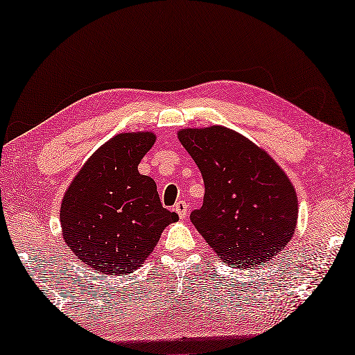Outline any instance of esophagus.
<instances>
[{
	"instance_id": "obj_1",
	"label": "esophagus",
	"mask_w": 355,
	"mask_h": 355,
	"mask_svg": "<svg viewBox=\"0 0 355 355\" xmlns=\"http://www.w3.org/2000/svg\"><path fill=\"white\" fill-rule=\"evenodd\" d=\"M173 210H175V213H177L180 219H184L188 216V205H187V202H184V200H178L175 207H173Z\"/></svg>"
}]
</instances>
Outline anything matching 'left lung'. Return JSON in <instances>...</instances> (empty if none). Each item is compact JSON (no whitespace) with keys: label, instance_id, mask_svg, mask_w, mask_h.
<instances>
[{"label":"left lung","instance_id":"obj_1","mask_svg":"<svg viewBox=\"0 0 355 355\" xmlns=\"http://www.w3.org/2000/svg\"><path fill=\"white\" fill-rule=\"evenodd\" d=\"M205 183L204 204L191 223L234 268H251L279 254L299 218L294 184L278 162L226 126L177 132Z\"/></svg>","mask_w":355,"mask_h":355}]
</instances>
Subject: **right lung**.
<instances>
[{
    "instance_id": "obj_1",
    "label": "right lung",
    "mask_w": 355,
    "mask_h": 355,
    "mask_svg": "<svg viewBox=\"0 0 355 355\" xmlns=\"http://www.w3.org/2000/svg\"><path fill=\"white\" fill-rule=\"evenodd\" d=\"M155 132H121L88 157L60 208L63 239L83 263L105 275L131 273L147 261L178 215L162 207L155 180L137 166Z\"/></svg>"
}]
</instances>
